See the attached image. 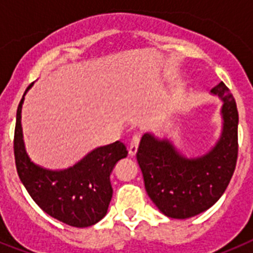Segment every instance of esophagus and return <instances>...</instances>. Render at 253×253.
<instances>
[{"instance_id":"esophagus-1","label":"esophagus","mask_w":253,"mask_h":253,"mask_svg":"<svg viewBox=\"0 0 253 253\" xmlns=\"http://www.w3.org/2000/svg\"><path fill=\"white\" fill-rule=\"evenodd\" d=\"M138 144H139V135H138V134H134L130 139V144H129V154H130V156H135L138 149Z\"/></svg>"}]
</instances>
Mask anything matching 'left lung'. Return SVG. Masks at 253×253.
Wrapping results in <instances>:
<instances>
[{
  "mask_svg": "<svg viewBox=\"0 0 253 253\" xmlns=\"http://www.w3.org/2000/svg\"><path fill=\"white\" fill-rule=\"evenodd\" d=\"M223 100L222 137L208 154L187 160L167 140L144 134L137 151L146 191L165 215L186 219L215 204L227 189L238 157V110L224 82L211 88Z\"/></svg>",
  "mask_w": 253,
  "mask_h": 253,
  "instance_id": "obj_1",
  "label": "left lung"
}]
</instances>
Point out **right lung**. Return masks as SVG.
<instances>
[{"instance_id": "right-lung-1", "label": "right lung", "mask_w": 253, "mask_h": 253, "mask_svg": "<svg viewBox=\"0 0 253 253\" xmlns=\"http://www.w3.org/2000/svg\"><path fill=\"white\" fill-rule=\"evenodd\" d=\"M22 101L24 96L17 107L13 135L15 165L20 180L33 200L50 216L71 227L93 225L106 215L113 196L110 173L115 163L128 156L126 147L116 140L92 151L68 169L49 171L42 169L29 160L24 148Z\"/></svg>"}]
</instances>
